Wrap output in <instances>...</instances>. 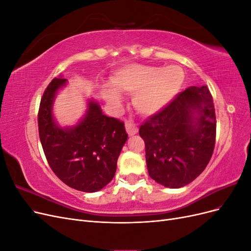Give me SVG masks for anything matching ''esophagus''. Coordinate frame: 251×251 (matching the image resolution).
Segmentation results:
<instances>
[{"label": "esophagus", "instance_id": "obj_1", "mask_svg": "<svg viewBox=\"0 0 251 251\" xmlns=\"http://www.w3.org/2000/svg\"><path fill=\"white\" fill-rule=\"evenodd\" d=\"M126 131L128 134V136H134L135 134H137L138 128L132 120H127L126 123Z\"/></svg>", "mask_w": 251, "mask_h": 251}]
</instances>
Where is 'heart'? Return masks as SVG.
Returning <instances> with one entry per match:
<instances>
[{
	"instance_id": "1",
	"label": "heart",
	"mask_w": 251,
	"mask_h": 251,
	"mask_svg": "<svg viewBox=\"0 0 251 251\" xmlns=\"http://www.w3.org/2000/svg\"><path fill=\"white\" fill-rule=\"evenodd\" d=\"M185 74L179 66L156 67L130 64L120 68L111 76L114 87H104L102 93L111 108L117 109L121 96L117 92L133 95V105L144 116L162 112L178 96L184 85Z\"/></svg>"
}]
</instances>
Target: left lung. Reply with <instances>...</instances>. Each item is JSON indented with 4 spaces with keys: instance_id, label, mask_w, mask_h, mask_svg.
<instances>
[{
    "instance_id": "obj_1",
    "label": "left lung",
    "mask_w": 251,
    "mask_h": 251,
    "mask_svg": "<svg viewBox=\"0 0 251 251\" xmlns=\"http://www.w3.org/2000/svg\"><path fill=\"white\" fill-rule=\"evenodd\" d=\"M216 114L206 86L189 87L139 128L150 177L170 188L193 182L206 168L216 141Z\"/></svg>"
}]
</instances>
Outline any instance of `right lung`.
<instances>
[{
	"mask_svg": "<svg viewBox=\"0 0 251 251\" xmlns=\"http://www.w3.org/2000/svg\"><path fill=\"white\" fill-rule=\"evenodd\" d=\"M63 76L53 79L44 92L39 111V133L51 170L65 184L85 193L100 191L115 176L117 159L127 134L125 124L102 113L93 98L77 124L60 126L53 115Z\"/></svg>",
	"mask_w": 251,
	"mask_h": 251,
	"instance_id": "right-lung-1",
	"label": "right lung"
}]
</instances>
